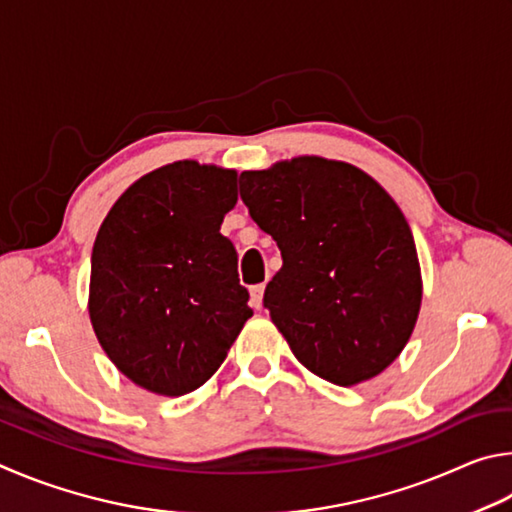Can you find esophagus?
I'll use <instances>...</instances> for the list:
<instances>
[{
    "mask_svg": "<svg viewBox=\"0 0 512 512\" xmlns=\"http://www.w3.org/2000/svg\"><path fill=\"white\" fill-rule=\"evenodd\" d=\"M263 292H265V285L258 283V285H251L249 288V297H251V306L256 310L263 308Z\"/></svg>",
    "mask_w": 512,
    "mask_h": 512,
    "instance_id": "34e87169",
    "label": "esophagus"
}]
</instances>
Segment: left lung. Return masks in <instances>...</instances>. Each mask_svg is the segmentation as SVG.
<instances>
[{
    "label": "left lung",
    "mask_w": 512,
    "mask_h": 512,
    "mask_svg": "<svg viewBox=\"0 0 512 512\" xmlns=\"http://www.w3.org/2000/svg\"><path fill=\"white\" fill-rule=\"evenodd\" d=\"M240 197L281 249L263 303L294 357L339 387L380 375L407 346L423 299L416 242L393 197L324 157L245 170Z\"/></svg>",
    "instance_id": "obj_1"
}]
</instances>
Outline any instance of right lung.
<instances>
[{
  "label": "right lung",
  "instance_id": "add662e5",
  "mask_svg": "<svg viewBox=\"0 0 512 512\" xmlns=\"http://www.w3.org/2000/svg\"><path fill=\"white\" fill-rule=\"evenodd\" d=\"M238 173L193 159L137 179L96 233L89 319L125 378L184 396L220 369L254 315L238 254L220 224L238 202Z\"/></svg>",
  "mask_w": 512,
  "mask_h": 512
}]
</instances>
